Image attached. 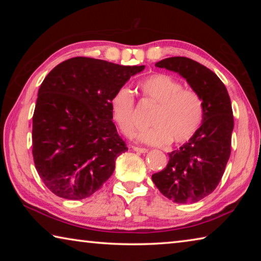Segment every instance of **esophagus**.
<instances>
[{"instance_id":"esophagus-1","label":"esophagus","mask_w":261,"mask_h":261,"mask_svg":"<svg viewBox=\"0 0 261 261\" xmlns=\"http://www.w3.org/2000/svg\"><path fill=\"white\" fill-rule=\"evenodd\" d=\"M132 149H134V151L137 153H147L148 152V149H146V148H140V147H136V146H132Z\"/></svg>"}]
</instances>
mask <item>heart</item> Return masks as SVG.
<instances>
[{
    "mask_svg": "<svg viewBox=\"0 0 261 261\" xmlns=\"http://www.w3.org/2000/svg\"><path fill=\"white\" fill-rule=\"evenodd\" d=\"M145 99L156 103L151 127L138 132L137 139L151 146H162L171 140L185 143L196 134L204 118V105L199 94L183 88L182 83L165 73H154L138 83ZM110 115L125 136L135 131V96L129 87L114 92L109 101Z\"/></svg>",
    "mask_w": 261,
    "mask_h": 261,
    "instance_id": "heart-1",
    "label": "heart"
}]
</instances>
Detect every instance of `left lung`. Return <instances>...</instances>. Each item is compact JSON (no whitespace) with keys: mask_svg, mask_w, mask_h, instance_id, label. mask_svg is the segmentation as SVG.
<instances>
[{"mask_svg":"<svg viewBox=\"0 0 261 261\" xmlns=\"http://www.w3.org/2000/svg\"><path fill=\"white\" fill-rule=\"evenodd\" d=\"M155 67L177 72L199 94L204 118L188 143L168 154L165 169L152 175L163 196L177 204H192L218 187L230 156L233 116L224 84L216 74L188 57H169Z\"/></svg>","mask_w":261,"mask_h":261,"instance_id":"1","label":"left lung"}]
</instances>
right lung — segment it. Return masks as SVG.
Here are the masks:
<instances>
[{
  "label": "right lung",
  "instance_id": "1",
  "mask_svg": "<svg viewBox=\"0 0 261 261\" xmlns=\"http://www.w3.org/2000/svg\"><path fill=\"white\" fill-rule=\"evenodd\" d=\"M145 65H120L90 57L62 62L43 79L33 114L35 169L64 199L93 194L127 151L110 115L114 92Z\"/></svg>",
  "mask_w": 261,
  "mask_h": 261
}]
</instances>
